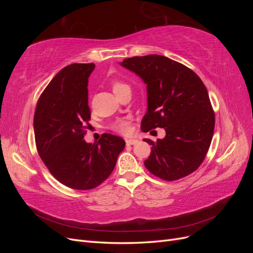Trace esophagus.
I'll return each mask as SVG.
<instances>
[{
  "mask_svg": "<svg viewBox=\"0 0 253 253\" xmlns=\"http://www.w3.org/2000/svg\"><path fill=\"white\" fill-rule=\"evenodd\" d=\"M126 142L127 145H132V144H135V143L138 142V140H137V139H126Z\"/></svg>",
  "mask_w": 253,
  "mask_h": 253,
  "instance_id": "1",
  "label": "esophagus"
}]
</instances>
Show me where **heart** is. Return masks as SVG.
<instances>
[{
  "label": "heart",
  "instance_id": "obj_1",
  "mask_svg": "<svg viewBox=\"0 0 253 253\" xmlns=\"http://www.w3.org/2000/svg\"><path fill=\"white\" fill-rule=\"evenodd\" d=\"M124 87H127L126 84L122 83V82H119V81H116V82L113 83V90L114 91H117V90L124 88ZM113 128L116 132H118V133L126 135V134H128L129 132H131V121H129L128 119L119 120V121L116 122V124L114 125Z\"/></svg>",
  "mask_w": 253,
  "mask_h": 253
}]
</instances>
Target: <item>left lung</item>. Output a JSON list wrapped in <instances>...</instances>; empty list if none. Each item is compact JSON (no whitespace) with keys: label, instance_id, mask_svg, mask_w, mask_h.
<instances>
[{"label":"left lung","instance_id":"obj_1","mask_svg":"<svg viewBox=\"0 0 253 253\" xmlns=\"http://www.w3.org/2000/svg\"><path fill=\"white\" fill-rule=\"evenodd\" d=\"M147 84L148 112L141 129H166L152 145L144 166L167 181L186 177L198 169L210 148L215 115L204 82L189 67L159 55L126 58L120 63Z\"/></svg>","mask_w":253,"mask_h":253}]
</instances>
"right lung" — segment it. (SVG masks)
Segmentation results:
<instances>
[{"mask_svg": "<svg viewBox=\"0 0 253 253\" xmlns=\"http://www.w3.org/2000/svg\"><path fill=\"white\" fill-rule=\"evenodd\" d=\"M94 63H74L62 68L37 102L34 131L37 150L50 174L64 186L91 190L112 174L126 147L119 136L102 134L86 143L90 111L88 77Z\"/></svg>", "mask_w": 253, "mask_h": 253, "instance_id": "right-lung-1", "label": "right lung"}]
</instances>
